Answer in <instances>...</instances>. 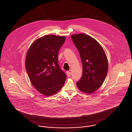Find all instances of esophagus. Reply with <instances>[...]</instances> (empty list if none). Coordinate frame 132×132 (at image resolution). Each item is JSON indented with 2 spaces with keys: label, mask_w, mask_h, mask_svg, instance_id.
<instances>
[{
  "label": "esophagus",
  "mask_w": 132,
  "mask_h": 132,
  "mask_svg": "<svg viewBox=\"0 0 132 132\" xmlns=\"http://www.w3.org/2000/svg\"><path fill=\"white\" fill-rule=\"evenodd\" d=\"M66 74H67V75L68 76V77H70L71 75V72L69 71H67L66 72Z\"/></svg>",
  "instance_id": "obj_1"
}]
</instances>
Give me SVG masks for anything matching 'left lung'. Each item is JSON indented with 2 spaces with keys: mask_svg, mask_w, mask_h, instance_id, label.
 Masks as SVG:
<instances>
[{
  "mask_svg": "<svg viewBox=\"0 0 132 132\" xmlns=\"http://www.w3.org/2000/svg\"><path fill=\"white\" fill-rule=\"evenodd\" d=\"M82 60V75L77 86L82 92L92 94L103 84L108 71V61L103 48L94 38L81 34L71 36Z\"/></svg>",
  "mask_w": 132,
  "mask_h": 132,
  "instance_id": "1",
  "label": "left lung"
}]
</instances>
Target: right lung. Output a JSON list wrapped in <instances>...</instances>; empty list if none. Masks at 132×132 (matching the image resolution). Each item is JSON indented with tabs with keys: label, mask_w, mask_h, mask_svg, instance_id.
Wrapping results in <instances>:
<instances>
[{
	"label": "right lung",
	"mask_w": 132,
	"mask_h": 132,
	"mask_svg": "<svg viewBox=\"0 0 132 132\" xmlns=\"http://www.w3.org/2000/svg\"><path fill=\"white\" fill-rule=\"evenodd\" d=\"M65 37L47 35L36 40L26 57V69L32 86L45 96L58 92L65 83L66 75L61 69L58 52Z\"/></svg>",
	"instance_id": "right-lung-1"
}]
</instances>
